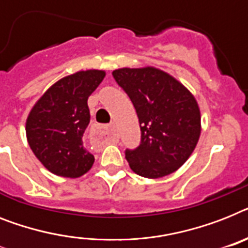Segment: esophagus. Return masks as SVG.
<instances>
[{"mask_svg": "<svg viewBox=\"0 0 248 248\" xmlns=\"http://www.w3.org/2000/svg\"><path fill=\"white\" fill-rule=\"evenodd\" d=\"M93 139L96 140L98 142H104L108 141V140H116L118 138L117 134V127H116V124L112 122L108 126H102V124H95L94 127L90 131Z\"/></svg>", "mask_w": 248, "mask_h": 248, "instance_id": "esophagus-1", "label": "esophagus"}]
</instances>
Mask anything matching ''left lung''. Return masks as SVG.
<instances>
[{"instance_id":"left-lung-1","label":"left lung","mask_w":248,"mask_h":248,"mask_svg":"<svg viewBox=\"0 0 248 248\" xmlns=\"http://www.w3.org/2000/svg\"><path fill=\"white\" fill-rule=\"evenodd\" d=\"M112 75L134 104L140 122V144L124 150L131 170L146 178L178 170L200 138V110L194 95L154 67L120 68Z\"/></svg>"}]
</instances>
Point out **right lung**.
<instances>
[{"mask_svg":"<svg viewBox=\"0 0 248 248\" xmlns=\"http://www.w3.org/2000/svg\"><path fill=\"white\" fill-rule=\"evenodd\" d=\"M104 76V71L99 70L66 76L33 107L26 121V138L35 156L49 172L78 178L92 168L94 155L82 142L90 122L88 98Z\"/></svg>","mask_w":248,"mask_h":248,"instance_id":"1","label":"right lung"}]
</instances>
